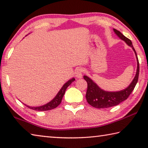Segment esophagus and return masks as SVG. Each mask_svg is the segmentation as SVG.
Instances as JSON below:
<instances>
[{"label":"esophagus","mask_w":148,"mask_h":148,"mask_svg":"<svg viewBox=\"0 0 148 148\" xmlns=\"http://www.w3.org/2000/svg\"><path fill=\"white\" fill-rule=\"evenodd\" d=\"M82 74H83V69L81 68H78L76 70L75 75H76V77H77V78H82Z\"/></svg>","instance_id":"34e87169"}]
</instances>
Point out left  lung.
<instances>
[{
	"mask_svg": "<svg viewBox=\"0 0 148 148\" xmlns=\"http://www.w3.org/2000/svg\"><path fill=\"white\" fill-rule=\"evenodd\" d=\"M114 31L119 38L123 40L128 46L131 47L134 51L137 61V69L136 75L129 86L125 89L119 91H106L99 87L94 81L87 76H84V78L87 83L86 99L88 103L97 108H104L118 105L121 102L126 100L131 94L138 82L139 76V62L136 52L135 51L131 40L125 37L121 32L114 29Z\"/></svg>",
	"mask_w": 148,
	"mask_h": 148,
	"instance_id": "8db88e82",
	"label": "left lung"
}]
</instances>
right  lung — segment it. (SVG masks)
<instances>
[{"label":"right lung","mask_w":148,"mask_h":148,"mask_svg":"<svg viewBox=\"0 0 148 148\" xmlns=\"http://www.w3.org/2000/svg\"><path fill=\"white\" fill-rule=\"evenodd\" d=\"M74 80H75V78L73 77V78L69 79L68 82H66V83L63 85V86L61 87V89H60V91L58 92V93L57 94L56 96L54 97V99H52L51 101L48 102V103H47L44 105H42V106H36V107H32V106H27V105L25 104H24L27 107L29 108L30 109L36 110V111H47V110H50L56 108V107L58 106L59 105L61 104L62 99L64 96V94L66 88L74 81Z\"/></svg>","instance_id":"obj_1"}]
</instances>
